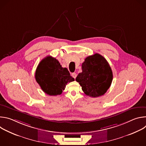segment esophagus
Wrapping results in <instances>:
<instances>
[{"label":"esophagus","mask_w":146,"mask_h":146,"mask_svg":"<svg viewBox=\"0 0 146 146\" xmlns=\"http://www.w3.org/2000/svg\"><path fill=\"white\" fill-rule=\"evenodd\" d=\"M72 77H73L74 78H76V77H77V74H76V73H73L72 74Z\"/></svg>","instance_id":"esophagus-1"}]
</instances>
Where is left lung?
<instances>
[{"instance_id":"obj_1","label":"left lung","mask_w":146,"mask_h":146,"mask_svg":"<svg viewBox=\"0 0 146 146\" xmlns=\"http://www.w3.org/2000/svg\"><path fill=\"white\" fill-rule=\"evenodd\" d=\"M82 72L76 78L82 91L89 96L96 98L105 94L113 80V72L106 59L96 53L85 59Z\"/></svg>"}]
</instances>
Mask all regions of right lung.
<instances>
[{
  "label": "right lung",
  "mask_w": 146,
  "mask_h": 146,
  "mask_svg": "<svg viewBox=\"0 0 146 146\" xmlns=\"http://www.w3.org/2000/svg\"><path fill=\"white\" fill-rule=\"evenodd\" d=\"M35 78L46 94L51 96L60 95L68 82L74 81L66 68L51 56L44 58L38 65Z\"/></svg>",
  "instance_id": "right-lung-1"
}]
</instances>
